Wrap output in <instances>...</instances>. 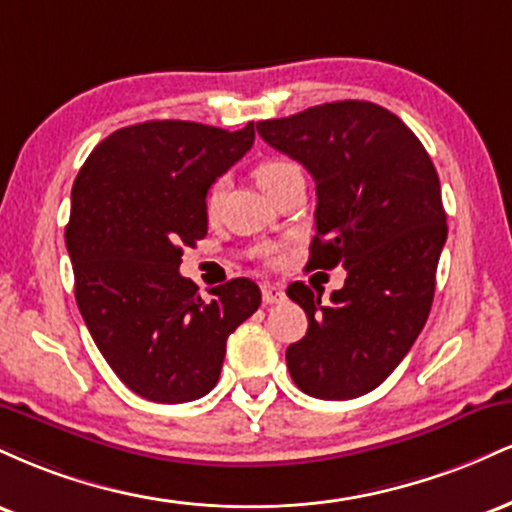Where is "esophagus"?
Returning <instances> with one entry per match:
<instances>
[{
    "mask_svg": "<svg viewBox=\"0 0 512 512\" xmlns=\"http://www.w3.org/2000/svg\"><path fill=\"white\" fill-rule=\"evenodd\" d=\"M286 298L284 289H281L279 284H262V301L264 305H274V303H281Z\"/></svg>",
    "mask_w": 512,
    "mask_h": 512,
    "instance_id": "34e87169",
    "label": "esophagus"
}]
</instances>
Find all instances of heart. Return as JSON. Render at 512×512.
Wrapping results in <instances>:
<instances>
[{"label":"heart","mask_w":512,"mask_h":512,"mask_svg":"<svg viewBox=\"0 0 512 512\" xmlns=\"http://www.w3.org/2000/svg\"><path fill=\"white\" fill-rule=\"evenodd\" d=\"M296 168H298L296 163L286 161V158H267V161H262L260 166L255 168V180L264 192H269L276 185V182L284 178L286 173H291V170H296ZM221 192H223V180H216L207 192V211H209V214L216 209V204H219Z\"/></svg>","instance_id":"b5f03b06"}]
</instances>
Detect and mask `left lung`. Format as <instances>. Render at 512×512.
<instances>
[{"instance_id": "left-lung-1", "label": "left lung", "mask_w": 512, "mask_h": 512, "mask_svg": "<svg viewBox=\"0 0 512 512\" xmlns=\"http://www.w3.org/2000/svg\"><path fill=\"white\" fill-rule=\"evenodd\" d=\"M269 146L313 175L317 207L310 269H346L344 286L286 293L308 332L286 349L305 395L354 399L375 390L424 330L448 238L440 180L416 134L368 101L315 105L257 122Z\"/></svg>"}]
</instances>
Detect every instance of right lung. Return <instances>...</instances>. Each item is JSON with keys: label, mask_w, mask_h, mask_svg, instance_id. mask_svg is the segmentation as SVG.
<instances>
[{"label": "right lung", "mask_w": 512, "mask_h": 512, "mask_svg": "<svg viewBox=\"0 0 512 512\" xmlns=\"http://www.w3.org/2000/svg\"><path fill=\"white\" fill-rule=\"evenodd\" d=\"M255 142L185 120H151L105 137L72 187L64 243L88 332L139 397L180 404L221 375L226 339L260 308V286L231 279L209 298L178 269L207 236V192Z\"/></svg>", "instance_id": "right-lung-1"}]
</instances>
